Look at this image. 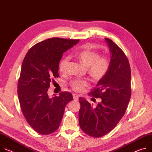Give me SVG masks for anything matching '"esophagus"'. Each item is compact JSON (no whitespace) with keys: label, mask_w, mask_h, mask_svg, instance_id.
<instances>
[{"label":"esophagus","mask_w":152,"mask_h":152,"mask_svg":"<svg viewBox=\"0 0 152 152\" xmlns=\"http://www.w3.org/2000/svg\"><path fill=\"white\" fill-rule=\"evenodd\" d=\"M73 99L74 100H78L79 99V96L76 94H73Z\"/></svg>","instance_id":"1"}]
</instances>
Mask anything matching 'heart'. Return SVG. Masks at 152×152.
Returning a JSON list of instances; mask_svg holds the SVG:
<instances>
[{"mask_svg":"<svg viewBox=\"0 0 152 152\" xmlns=\"http://www.w3.org/2000/svg\"><path fill=\"white\" fill-rule=\"evenodd\" d=\"M82 64L88 67L89 75L94 79L99 80L104 77L109 70L110 60L106 57H99V53L93 50H82L73 54ZM69 62V57L64 56L59 63L61 72H65ZM88 86V82L84 79H73L70 82L72 88L77 91H82Z\"/></svg>","mask_w":152,"mask_h":152,"instance_id":"1","label":"heart"}]
</instances>
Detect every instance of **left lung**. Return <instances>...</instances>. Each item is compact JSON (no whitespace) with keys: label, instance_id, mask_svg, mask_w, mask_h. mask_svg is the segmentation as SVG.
<instances>
[{"label":"left lung","instance_id":"obj_1","mask_svg":"<svg viewBox=\"0 0 152 152\" xmlns=\"http://www.w3.org/2000/svg\"><path fill=\"white\" fill-rule=\"evenodd\" d=\"M110 52V66L106 75L89 93L101 102L96 107L79 98V122L88 135L102 137L112 130L125 114L131 97V70L123 51L112 40L105 38Z\"/></svg>","mask_w":152,"mask_h":152}]
</instances>
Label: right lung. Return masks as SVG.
<instances>
[{
    "label": "right lung",
    "mask_w": 152,
    "mask_h": 152,
    "mask_svg": "<svg viewBox=\"0 0 152 152\" xmlns=\"http://www.w3.org/2000/svg\"><path fill=\"white\" fill-rule=\"evenodd\" d=\"M79 41L50 38L33 46L24 58L18 86L19 101L27 122L41 134L52 133L59 127L65 107L73 100L70 92L50 97L48 90L54 78L59 77L63 53Z\"/></svg>",
    "instance_id": "right-lung-1"
}]
</instances>
